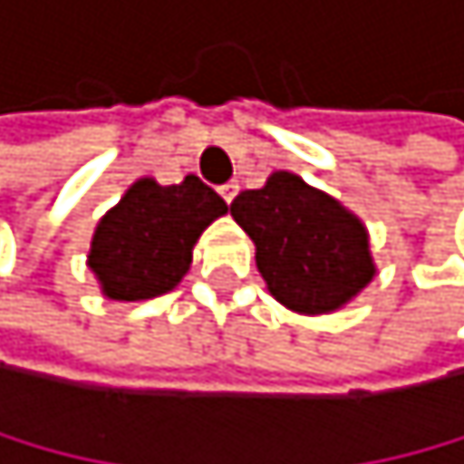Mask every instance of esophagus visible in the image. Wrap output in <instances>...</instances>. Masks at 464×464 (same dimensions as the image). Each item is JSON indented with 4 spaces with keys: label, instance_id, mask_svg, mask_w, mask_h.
<instances>
[{
    "label": "esophagus",
    "instance_id": "obj_1",
    "mask_svg": "<svg viewBox=\"0 0 464 464\" xmlns=\"http://www.w3.org/2000/svg\"><path fill=\"white\" fill-rule=\"evenodd\" d=\"M237 188H241L237 182H227V186H220V197H223L227 203H232V200H235V194H237Z\"/></svg>",
    "mask_w": 464,
    "mask_h": 464
}]
</instances>
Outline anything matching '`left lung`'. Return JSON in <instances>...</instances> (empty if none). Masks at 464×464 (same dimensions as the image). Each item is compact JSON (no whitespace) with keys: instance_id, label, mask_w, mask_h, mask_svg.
Returning <instances> with one entry per match:
<instances>
[{"instance_id":"1","label":"left lung","mask_w":464,"mask_h":464,"mask_svg":"<svg viewBox=\"0 0 464 464\" xmlns=\"http://www.w3.org/2000/svg\"><path fill=\"white\" fill-rule=\"evenodd\" d=\"M229 212L256 244L270 296L293 314L340 311L378 276L366 223L299 174L273 171L261 188L237 194Z\"/></svg>"}]
</instances>
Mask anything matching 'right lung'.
Here are the masks:
<instances>
[{
    "label": "right lung",
    "instance_id": "add662e5",
    "mask_svg": "<svg viewBox=\"0 0 464 464\" xmlns=\"http://www.w3.org/2000/svg\"><path fill=\"white\" fill-rule=\"evenodd\" d=\"M227 212L223 197L194 174L179 186L136 179L98 220L86 252L101 296L145 302L171 293L191 267L194 244Z\"/></svg>",
    "mask_w": 464,
    "mask_h": 464
}]
</instances>
